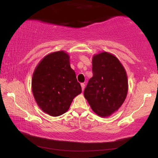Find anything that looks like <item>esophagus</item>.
<instances>
[{
	"instance_id": "34e87169",
	"label": "esophagus",
	"mask_w": 158,
	"mask_h": 158,
	"mask_svg": "<svg viewBox=\"0 0 158 158\" xmlns=\"http://www.w3.org/2000/svg\"><path fill=\"white\" fill-rule=\"evenodd\" d=\"M81 88H82V90H84V89H85V84L81 83Z\"/></svg>"
}]
</instances>
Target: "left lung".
<instances>
[{"label": "left lung", "instance_id": "obj_1", "mask_svg": "<svg viewBox=\"0 0 158 158\" xmlns=\"http://www.w3.org/2000/svg\"><path fill=\"white\" fill-rule=\"evenodd\" d=\"M93 77L84 90L93 111L107 117L122 106L128 92V79L124 66L116 56L107 52L94 55Z\"/></svg>", "mask_w": 158, "mask_h": 158}]
</instances>
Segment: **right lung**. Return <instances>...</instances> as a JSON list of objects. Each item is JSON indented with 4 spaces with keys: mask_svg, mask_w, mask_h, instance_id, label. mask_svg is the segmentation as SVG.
I'll list each match as a JSON object with an SVG mask.
<instances>
[{
    "mask_svg": "<svg viewBox=\"0 0 158 158\" xmlns=\"http://www.w3.org/2000/svg\"><path fill=\"white\" fill-rule=\"evenodd\" d=\"M31 90L44 113L58 116L68 111L73 98L82 92L68 54L62 50L45 56L34 71Z\"/></svg>",
    "mask_w": 158,
    "mask_h": 158,
    "instance_id": "right-lung-1",
    "label": "right lung"
}]
</instances>
